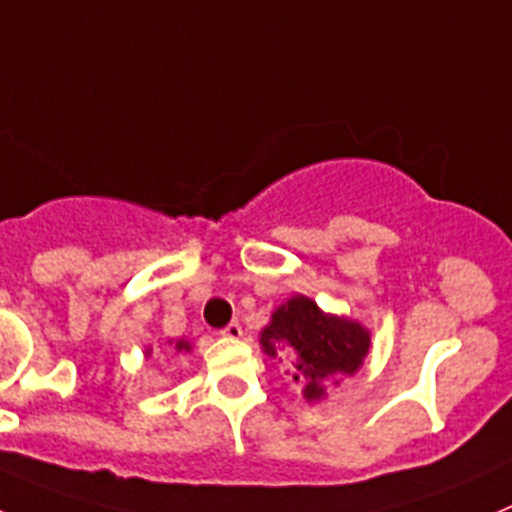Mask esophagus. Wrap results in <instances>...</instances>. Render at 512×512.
<instances>
[{
  "label": "esophagus",
  "mask_w": 512,
  "mask_h": 512,
  "mask_svg": "<svg viewBox=\"0 0 512 512\" xmlns=\"http://www.w3.org/2000/svg\"><path fill=\"white\" fill-rule=\"evenodd\" d=\"M221 334H223V337H226V339H241L243 329H241V324H238V321H231V324H228Z\"/></svg>",
  "instance_id": "34e87169"
}]
</instances>
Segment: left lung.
I'll return each mask as SVG.
<instances>
[{
	"label": "left lung",
	"mask_w": 512,
	"mask_h": 512,
	"mask_svg": "<svg viewBox=\"0 0 512 512\" xmlns=\"http://www.w3.org/2000/svg\"><path fill=\"white\" fill-rule=\"evenodd\" d=\"M264 354L286 359L289 374L301 384L309 405L326 399V389L339 387L344 377L362 369L372 347V332L357 319L329 314L314 299L296 294L276 306L261 329Z\"/></svg>",
	"instance_id": "1"
}]
</instances>
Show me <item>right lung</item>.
I'll return each instance as SVG.
<instances>
[{"label":"right lung","mask_w":512,"mask_h":512,"mask_svg":"<svg viewBox=\"0 0 512 512\" xmlns=\"http://www.w3.org/2000/svg\"><path fill=\"white\" fill-rule=\"evenodd\" d=\"M168 344H170V347H173V352H175V354L191 352V349H193V344L188 342V339H168ZM150 354H153V347L145 349V357H150Z\"/></svg>","instance_id":"obj_1"}]
</instances>
